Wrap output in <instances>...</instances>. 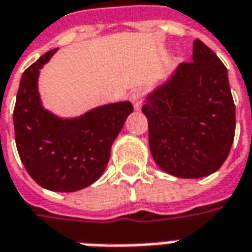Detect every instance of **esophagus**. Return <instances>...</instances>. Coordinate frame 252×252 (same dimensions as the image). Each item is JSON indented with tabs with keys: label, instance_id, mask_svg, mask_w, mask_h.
<instances>
[{
	"label": "esophagus",
	"instance_id": "34e87169",
	"mask_svg": "<svg viewBox=\"0 0 252 252\" xmlns=\"http://www.w3.org/2000/svg\"><path fill=\"white\" fill-rule=\"evenodd\" d=\"M143 97H144V92H143L142 89H136V90H133V92H132L131 101H132V104H133L135 110L142 109Z\"/></svg>",
	"mask_w": 252,
	"mask_h": 252
}]
</instances>
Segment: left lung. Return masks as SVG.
<instances>
[{"label":"left lung","instance_id":"8db88e82","mask_svg":"<svg viewBox=\"0 0 252 252\" xmlns=\"http://www.w3.org/2000/svg\"><path fill=\"white\" fill-rule=\"evenodd\" d=\"M148 144L155 163L178 178H202L225 162L235 136L228 71L209 47L193 43L181 63L146 97Z\"/></svg>","mask_w":252,"mask_h":252}]
</instances>
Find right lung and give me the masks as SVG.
<instances>
[{
  "mask_svg": "<svg viewBox=\"0 0 252 252\" xmlns=\"http://www.w3.org/2000/svg\"><path fill=\"white\" fill-rule=\"evenodd\" d=\"M58 48L30 66L20 81L13 112L20 159L37 185L51 191H77L102 175L110 147L133 112L129 101L95 106L75 117L44 108L39 93L40 70Z\"/></svg>",
  "mask_w": 252,
  "mask_h": 252,
  "instance_id": "obj_1",
  "label": "right lung"
}]
</instances>
